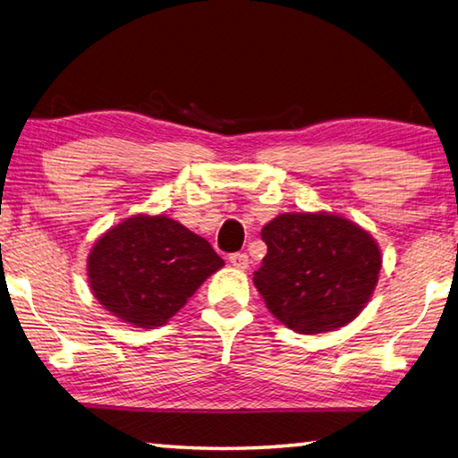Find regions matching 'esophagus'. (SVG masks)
<instances>
[{
  "label": "esophagus",
  "mask_w": 458,
  "mask_h": 458,
  "mask_svg": "<svg viewBox=\"0 0 458 458\" xmlns=\"http://www.w3.org/2000/svg\"><path fill=\"white\" fill-rule=\"evenodd\" d=\"M228 260H230V265L234 267V268H238V270H246L248 265H250V260H248V254H244V252L230 254Z\"/></svg>",
  "instance_id": "esophagus-1"
}]
</instances>
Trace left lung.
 Instances as JSON below:
<instances>
[{
  "label": "left lung",
  "mask_w": 458,
  "mask_h": 458,
  "mask_svg": "<svg viewBox=\"0 0 458 458\" xmlns=\"http://www.w3.org/2000/svg\"><path fill=\"white\" fill-rule=\"evenodd\" d=\"M260 236L268 250L252 281L289 329L335 331L369 303L382 252L360 224L329 212H286L265 224Z\"/></svg>",
  "instance_id": "1"
}]
</instances>
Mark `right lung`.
<instances>
[{"instance_id":"add662e5","label":"right lung","mask_w":458,"mask_h":458,"mask_svg":"<svg viewBox=\"0 0 458 458\" xmlns=\"http://www.w3.org/2000/svg\"><path fill=\"white\" fill-rule=\"evenodd\" d=\"M222 267L210 242L183 224L165 214H135L90 248L87 276L95 299L113 317L155 329Z\"/></svg>"}]
</instances>
